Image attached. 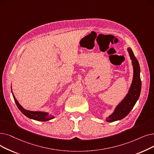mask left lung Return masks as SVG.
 I'll return each mask as SVG.
<instances>
[{
	"label": "left lung",
	"mask_w": 154,
	"mask_h": 154,
	"mask_svg": "<svg viewBox=\"0 0 154 154\" xmlns=\"http://www.w3.org/2000/svg\"><path fill=\"white\" fill-rule=\"evenodd\" d=\"M128 51L133 66V81L128 93L127 94L126 97L116 106L112 114L106 118V121L108 122H113L122 119L128 115L136 104L138 99L139 98L140 92H141L142 82L140 75V65L137 59L133 54L132 50L130 48H128Z\"/></svg>",
	"instance_id": "1"
}]
</instances>
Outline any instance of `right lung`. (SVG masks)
I'll return each mask as SVG.
<instances>
[{"instance_id": "right-lung-1", "label": "right lung", "mask_w": 154, "mask_h": 154, "mask_svg": "<svg viewBox=\"0 0 154 154\" xmlns=\"http://www.w3.org/2000/svg\"><path fill=\"white\" fill-rule=\"evenodd\" d=\"M12 96H13V97H14V101L19 109L22 112V113H23V115H24L28 118L36 120V121H39V122H47L48 120H50L54 118V116L49 115L48 113L47 112H42V111H31L26 110L19 104V103L17 101V99H16L15 96H14V94H13V93H12Z\"/></svg>"}]
</instances>
